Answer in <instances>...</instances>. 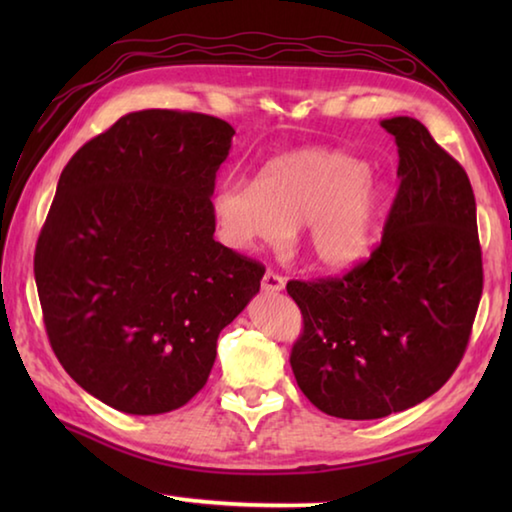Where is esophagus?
Segmentation results:
<instances>
[{"mask_svg":"<svg viewBox=\"0 0 512 512\" xmlns=\"http://www.w3.org/2000/svg\"><path fill=\"white\" fill-rule=\"evenodd\" d=\"M284 284H287L284 282V277L273 273V271H266L262 277V291H266V293H280L284 289Z\"/></svg>","mask_w":512,"mask_h":512,"instance_id":"34e87169","label":"esophagus"}]
</instances>
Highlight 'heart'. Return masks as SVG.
I'll return each instance as SVG.
<instances>
[{
    "label": "heart",
    "instance_id": "1",
    "mask_svg": "<svg viewBox=\"0 0 512 512\" xmlns=\"http://www.w3.org/2000/svg\"><path fill=\"white\" fill-rule=\"evenodd\" d=\"M384 210V189L368 164L339 149L277 155L259 180L230 178L212 198L221 241L235 250L280 248L298 228L307 262L348 271L370 253Z\"/></svg>",
    "mask_w": 512,
    "mask_h": 512
}]
</instances>
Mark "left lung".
Listing matches in <instances>:
<instances>
[{
    "instance_id": "8db88e82",
    "label": "left lung",
    "mask_w": 512,
    "mask_h": 512,
    "mask_svg": "<svg viewBox=\"0 0 512 512\" xmlns=\"http://www.w3.org/2000/svg\"><path fill=\"white\" fill-rule=\"evenodd\" d=\"M381 128L400 155L381 244L348 275L287 284L305 318L293 375L316 409L343 420L386 418L436 393L463 359L483 289L465 169L418 119Z\"/></svg>"
}]
</instances>
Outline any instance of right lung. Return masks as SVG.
<instances>
[{
  "mask_svg": "<svg viewBox=\"0 0 512 512\" xmlns=\"http://www.w3.org/2000/svg\"><path fill=\"white\" fill-rule=\"evenodd\" d=\"M232 128L201 112L140 110L60 173L33 271L58 361L112 409L158 415L205 386L216 339L264 266L214 241L212 194Z\"/></svg>",
  "mask_w": 512,
  "mask_h": 512,
  "instance_id": "obj_1",
  "label": "right lung"
}]
</instances>
